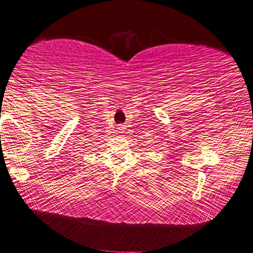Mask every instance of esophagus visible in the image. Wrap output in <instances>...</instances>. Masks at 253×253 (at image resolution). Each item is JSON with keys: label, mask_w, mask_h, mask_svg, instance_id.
<instances>
[{"label": "esophagus", "mask_w": 253, "mask_h": 253, "mask_svg": "<svg viewBox=\"0 0 253 253\" xmlns=\"http://www.w3.org/2000/svg\"><path fill=\"white\" fill-rule=\"evenodd\" d=\"M124 128H125V127H124V126H120V127H118V130H120V132H122V131L124 130Z\"/></svg>", "instance_id": "34e87169"}]
</instances>
